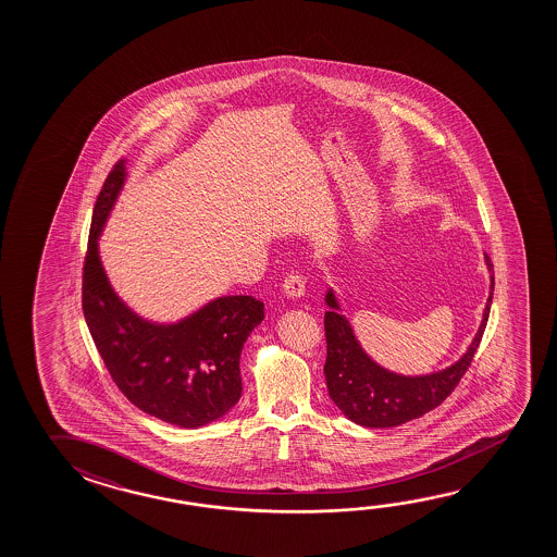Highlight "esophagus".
Wrapping results in <instances>:
<instances>
[{"mask_svg":"<svg viewBox=\"0 0 557 557\" xmlns=\"http://www.w3.org/2000/svg\"><path fill=\"white\" fill-rule=\"evenodd\" d=\"M282 287L287 297H301L305 295V277L299 272H292L285 275Z\"/></svg>","mask_w":557,"mask_h":557,"instance_id":"34e87169","label":"esophagus"}]
</instances>
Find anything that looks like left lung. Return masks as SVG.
I'll use <instances>...</instances> for the list:
<instances>
[{
  "label": "left lung",
  "instance_id": "1",
  "mask_svg": "<svg viewBox=\"0 0 557 557\" xmlns=\"http://www.w3.org/2000/svg\"><path fill=\"white\" fill-rule=\"evenodd\" d=\"M485 264L492 272V292L483 310L482 326L472 346L455 366L428 376H401L386 371L369 359L359 346L354 330L339 312L334 293L329 292L330 310L324 314L326 332V386L330 398L347 418L363 428H396L406 421L421 418L435 410L453 394L482 342L483 330L490 319L493 299V264L485 255Z\"/></svg>",
  "mask_w": 557,
  "mask_h": 557
}]
</instances>
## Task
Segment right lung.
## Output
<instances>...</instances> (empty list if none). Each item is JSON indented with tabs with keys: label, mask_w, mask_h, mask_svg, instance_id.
<instances>
[{
	"label": "right lung",
	"mask_w": 557,
	"mask_h": 557,
	"mask_svg": "<svg viewBox=\"0 0 557 557\" xmlns=\"http://www.w3.org/2000/svg\"><path fill=\"white\" fill-rule=\"evenodd\" d=\"M124 176L126 164L120 159L92 208L83 260V314L120 393L153 418L200 428L220 420L240 398V349L264 319V302L250 295L221 297L171 326L136 317L110 289L97 252Z\"/></svg>",
	"instance_id": "right-lung-1"
}]
</instances>
